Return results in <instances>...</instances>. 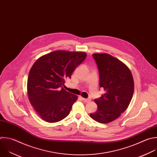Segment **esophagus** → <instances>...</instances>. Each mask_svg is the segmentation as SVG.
<instances>
[{
	"label": "esophagus",
	"instance_id": "34e87169",
	"mask_svg": "<svg viewBox=\"0 0 157 157\" xmlns=\"http://www.w3.org/2000/svg\"><path fill=\"white\" fill-rule=\"evenodd\" d=\"M82 100H83L84 101H85V102H86V103L89 102V101H90V98H82Z\"/></svg>",
	"mask_w": 157,
	"mask_h": 157
}]
</instances>
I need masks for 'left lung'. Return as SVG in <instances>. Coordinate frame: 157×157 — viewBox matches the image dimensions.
Returning <instances> with one entry per match:
<instances>
[{
	"instance_id": "8db88e82",
	"label": "left lung",
	"mask_w": 157,
	"mask_h": 157,
	"mask_svg": "<svg viewBox=\"0 0 157 157\" xmlns=\"http://www.w3.org/2000/svg\"><path fill=\"white\" fill-rule=\"evenodd\" d=\"M92 57L99 73V86L105 91L94 100L97 110L90 117L100 123L117 119L128 107L134 92V80L129 69L123 62L107 54Z\"/></svg>"
}]
</instances>
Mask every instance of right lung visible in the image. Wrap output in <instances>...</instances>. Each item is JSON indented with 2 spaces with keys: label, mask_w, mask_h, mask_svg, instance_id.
I'll return each mask as SVG.
<instances>
[{
  "label": "right lung",
  "mask_w": 157,
  "mask_h": 157,
  "mask_svg": "<svg viewBox=\"0 0 157 157\" xmlns=\"http://www.w3.org/2000/svg\"><path fill=\"white\" fill-rule=\"evenodd\" d=\"M86 56L85 52L57 50L42 56L34 63L28 75V94L42 120L56 123L70 114L78 97L63 86Z\"/></svg>",
  "instance_id": "add662e5"
}]
</instances>
